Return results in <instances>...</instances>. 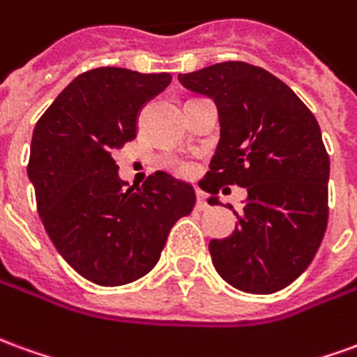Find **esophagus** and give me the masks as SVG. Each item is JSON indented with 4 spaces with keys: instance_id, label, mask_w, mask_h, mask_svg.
I'll use <instances>...</instances> for the list:
<instances>
[{
    "instance_id": "esophagus-1",
    "label": "esophagus",
    "mask_w": 357,
    "mask_h": 357,
    "mask_svg": "<svg viewBox=\"0 0 357 357\" xmlns=\"http://www.w3.org/2000/svg\"><path fill=\"white\" fill-rule=\"evenodd\" d=\"M197 208H199V211H206V208H208L206 197H204L203 193H199V195H197Z\"/></svg>"
}]
</instances>
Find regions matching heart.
<instances>
[{"label":"heart","mask_w":357,"mask_h":357,"mask_svg":"<svg viewBox=\"0 0 357 357\" xmlns=\"http://www.w3.org/2000/svg\"><path fill=\"white\" fill-rule=\"evenodd\" d=\"M162 164H164V168H168V170L178 174V176H193L195 174V166L189 160L178 158V156H164Z\"/></svg>","instance_id":"b5f03b06"}]
</instances>
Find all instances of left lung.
I'll return each mask as SVG.
<instances>
[{"instance_id": "8db88e82", "label": "left lung", "mask_w": 357, "mask_h": 357, "mask_svg": "<svg viewBox=\"0 0 357 357\" xmlns=\"http://www.w3.org/2000/svg\"><path fill=\"white\" fill-rule=\"evenodd\" d=\"M179 83L211 96L220 116L201 189L213 197L226 185L248 189L234 213L238 228L208 243L214 268L238 290H282L313 261L328 222L331 164L317 119L288 84L245 61L179 75Z\"/></svg>"}]
</instances>
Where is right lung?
<instances>
[{"label":"right lung","instance_id":"obj_1","mask_svg":"<svg viewBox=\"0 0 357 357\" xmlns=\"http://www.w3.org/2000/svg\"><path fill=\"white\" fill-rule=\"evenodd\" d=\"M170 81L121 67L84 71L34 127L26 170L42 224L59 255L94 284L121 286L153 271L172 226L195 206L191 185L164 172L127 187L112 156L135 139L139 109Z\"/></svg>","mask_w":357,"mask_h":357}]
</instances>
